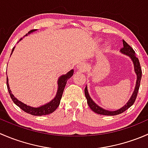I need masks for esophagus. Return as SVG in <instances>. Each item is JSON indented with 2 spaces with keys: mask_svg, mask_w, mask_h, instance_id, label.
<instances>
[{
  "mask_svg": "<svg viewBox=\"0 0 148 148\" xmlns=\"http://www.w3.org/2000/svg\"><path fill=\"white\" fill-rule=\"evenodd\" d=\"M77 68L79 71H84L85 69V65L83 63H80L77 66Z\"/></svg>",
  "mask_w": 148,
  "mask_h": 148,
  "instance_id": "1",
  "label": "esophagus"
}]
</instances>
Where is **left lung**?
<instances>
[{"instance_id":"1","label":"left lung","mask_w":148,"mask_h":148,"mask_svg":"<svg viewBox=\"0 0 148 148\" xmlns=\"http://www.w3.org/2000/svg\"><path fill=\"white\" fill-rule=\"evenodd\" d=\"M122 42H123V47L121 49L120 51L122 52L124 54H126L127 56H129L131 58V59L132 60L134 64V66H135V71L137 74V82H136V86H135V91H134L133 94H132V97L130 99V100L128 101V102L123 107L120 108V110H116V111H109V110H104V109L101 108L100 107H99L98 105H97L95 102H93L91 97H89V93H88L87 91V87H85L84 89V94L85 97H86V99H87V104L89 105V107H90L91 110L92 111H94L95 112L99 114H103V115H109V116H113V115H117V114H121V113L124 112L125 110H127L128 108L131 107L132 104H134L135 102V99L137 98V95H138L139 88H140V81H141L142 78V69L141 66H140V62H139L138 58L136 57L135 56V52L133 50L132 47L129 45L128 44H127V42H125V41L122 40Z\"/></svg>"}]
</instances>
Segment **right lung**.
Segmentation results:
<instances>
[{
    "label": "right lung",
    "mask_w": 148,
    "mask_h": 148,
    "mask_svg": "<svg viewBox=\"0 0 148 148\" xmlns=\"http://www.w3.org/2000/svg\"><path fill=\"white\" fill-rule=\"evenodd\" d=\"M36 31V30H31L30 31L28 34H26L25 36H27L28 34H31L33 31ZM22 38H21L20 41ZM14 50V47H13L12 52ZM74 74V70H71L70 71H69L65 75H62V77H59V80H58V90L57 93H56V97H54V99H52L50 102L47 103V104H44V105L41 106L39 107H30V106L26 105V104H23V102H20L19 100H18L14 96H13V94L11 93V91H10L9 88V85L8 83V77H7V88H8V92H9V95L11 97L13 102L18 106V107H20L22 110H23L26 112L30 114H32V115L35 116H42V115H46V114H49L51 113H52L53 112H54L56 110L58 107H59V104H60L61 99H62V95H63L64 89L66 84V82L68 80V79H69L71 76Z\"/></svg>",
    "instance_id": "obj_1"
}]
</instances>
